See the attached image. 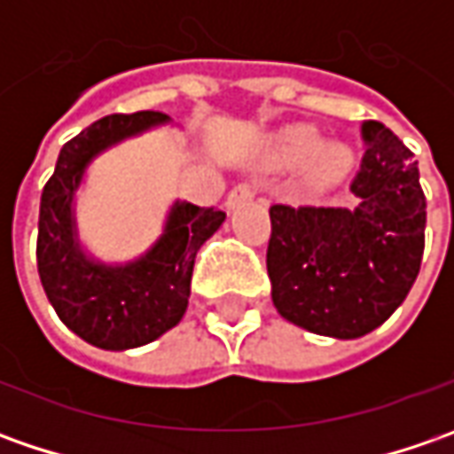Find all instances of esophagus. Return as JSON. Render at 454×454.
Instances as JSON below:
<instances>
[{"label":"esophagus","mask_w":454,"mask_h":454,"mask_svg":"<svg viewBox=\"0 0 454 454\" xmlns=\"http://www.w3.org/2000/svg\"><path fill=\"white\" fill-rule=\"evenodd\" d=\"M254 197V186L250 182H242L237 184L235 189L227 194V207L230 209H235V207H239V204H245V201H250Z\"/></svg>","instance_id":"1"}]
</instances>
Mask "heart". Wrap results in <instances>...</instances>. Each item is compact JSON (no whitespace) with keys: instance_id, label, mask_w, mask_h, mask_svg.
I'll use <instances>...</instances> for the list:
<instances>
[{"instance_id":"obj_1","label":"heart","mask_w":454,"mask_h":454,"mask_svg":"<svg viewBox=\"0 0 454 454\" xmlns=\"http://www.w3.org/2000/svg\"><path fill=\"white\" fill-rule=\"evenodd\" d=\"M288 149L293 156H308V153H313V151L318 149V136L310 131V129H301V131L290 133ZM343 166H346L343 153H339V151H325V153H321V159H318L316 171H318L321 179H333V176H339L340 171H343Z\"/></svg>"}]
</instances>
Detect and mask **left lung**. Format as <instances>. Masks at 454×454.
<instances>
[{
    "label": "left lung",
    "mask_w": 454,
    "mask_h": 454,
    "mask_svg": "<svg viewBox=\"0 0 454 454\" xmlns=\"http://www.w3.org/2000/svg\"><path fill=\"white\" fill-rule=\"evenodd\" d=\"M354 209L270 207L268 275L278 313L310 333L358 339L407 298L425 253L427 200L411 151L379 121L361 123Z\"/></svg>",
    "instance_id": "obj_1"
}]
</instances>
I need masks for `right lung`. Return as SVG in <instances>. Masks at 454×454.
Returning <instances> with one entry per match:
<instances>
[{"mask_svg":"<svg viewBox=\"0 0 454 454\" xmlns=\"http://www.w3.org/2000/svg\"><path fill=\"white\" fill-rule=\"evenodd\" d=\"M166 121L159 111L114 114L62 146L40 200L37 270L60 321L98 348L151 343L182 321L200 247L224 222L217 207L176 201L161 239L141 260L108 268L88 260L75 239L73 197L88 161L111 144Z\"/></svg>","mask_w":454,"mask_h":454,"instance_id":"add662e5","label":"right lung"}]
</instances>
